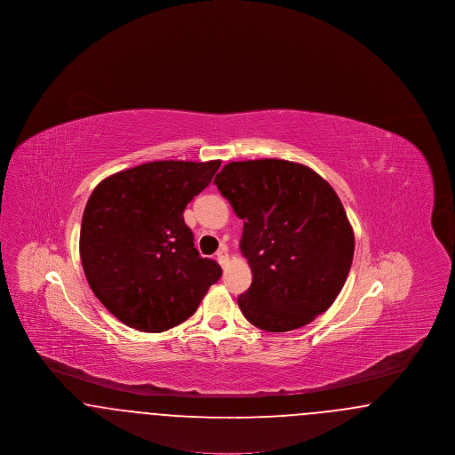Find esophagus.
<instances>
[{
    "instance_id": "34e87169",
    "label": "esophagus",
    "mask_w": 455,
    "mask_h": 455,
    "mask_svg": "<svg viewBox=\"0 0 455 455\" xmlns=\"http://www.w3.org/2000/svg\"><path fill=\"white\" fill-rule=\"evenodd\" d=\"M217 260L220 262V266H221V267H225V266H227V262H228V251H227V247H221V249L218 251Z\"/></svg>"
}]
</instances>
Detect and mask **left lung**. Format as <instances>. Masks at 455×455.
Segmentation results:
<instances>
[{
  "label": "left lung",
  "mask_w": 455,
  "mask_h": 455,
  "mask_svg": "<svg viewBox=\"0 0 455 455\" xmlns=\"http://www.w3.org/2000/svg\"><path fill=\"white\" fill-rule=\"evenodd\" d=\"M215 184L243 220L240 251L252 271L237 300L245 319L269 332L312 323L339 295L355 252L334 189L312 169L278 158L230 162Z\"/></svg>",
  "instance_id": "obj_1"
}]
</instances>
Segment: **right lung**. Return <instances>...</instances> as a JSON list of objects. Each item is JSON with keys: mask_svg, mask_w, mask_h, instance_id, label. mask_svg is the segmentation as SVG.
I'll return each mask as SVG.
<instances>
[{"mask_svg": "<svg viewBox=\"0 0 455 455\" xmlns=\"http://www.w3.org/2000/svg\"><path fill=\"white\" fill-rule=\"evenodd\" d=\"M220 160H160L114 173L88 197L80 258L95 297L121 323L162 332L191 317L221 267L201 258L184 210Z\"/></svg>", "mask_w": 455, "mask_h": 455, "instance_id": "add662e5", "label": "right lung"}]
</instances>
